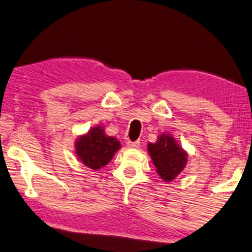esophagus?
Listing matches in <instances>:
<instances>
[{"label": "esophagus", "mask_w": 252, "mask_h": 252, "mask_svg": "<svg viewBox=\"0 0 252 252\" xmlns=\"http://www.w3.org/2000/svg\"><path fill=\"white\" fill-rule=\"evenodd\" d=\"M126 146L129 148H133V149H137L140 146V141H127Z\"/></svg>", "instance_id": "34e87169"}]
</instances>
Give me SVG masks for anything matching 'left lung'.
<instances>
[{
    "label": "left lung",
    "mask_w": 252,
    "mask_h": 252,
    "mask_svg": "<svg viewBox=\"0 0 252 252\" xmlns=\"http://www.w3.org/2000/svg\"><path fill=\"white\" fill-rule=\"evenodd\" d=\"M147 148L156 171L163 182L174 181L185 168L189 154L171 134L161 133L158 135L157 141L148 143Z\"/></svg>",
    "instance_id": "1"
}]
</instances>
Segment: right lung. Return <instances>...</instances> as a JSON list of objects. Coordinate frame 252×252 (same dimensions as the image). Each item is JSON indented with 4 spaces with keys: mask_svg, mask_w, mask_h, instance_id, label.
<instances>
[{
    "mask_svg": "<svg viewBox=\"0 0 252 252\" xmlns=\"http://www.w3.org/2000/svg\"><path fill=\"white\" fill-rule=\"evenodd\" d=\"M121 149L117 138L105 134L103 126H94L85 134L79 135L75 141V154L84 165L93 170L105 167Z\"/></svg>",
    "mask_w": 252,
    "mask_h": 252,
    "instance_id": "1",
    "label": "right lung"
}]
</instances>
